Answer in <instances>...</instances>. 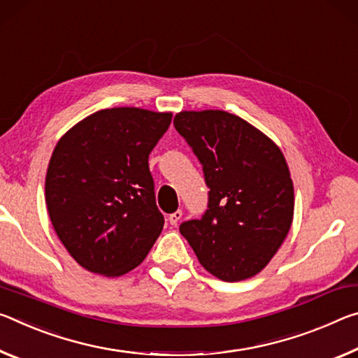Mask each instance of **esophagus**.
<instances>
[{"instance_id": "34e87169", "label": "esophagus", "mask_w": 358, "mask_h": 358, "mask_svg": "<svg viewBox=\"0 0 358 358\" xmlns=\"http://www.w3.org/2000/svg\"><path fill=\"white\" fill-rule=\"evenodd\" d=\"M180 219H182V210H180V209H178L176 213L168 215V220H169V224H171V225H178V222Z\"/></svg>"}]
</instances>
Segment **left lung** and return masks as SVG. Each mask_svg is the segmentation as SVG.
I'll return each instance as SVG.
<instances>
[{"mask_svg": "<svg viewBox=\"0 0 358 358\" xmlns=\"http://www.w3.org/2000/svg\"><path fill=\"white\" fill-rule=\"evenodd\" d=\"M174 127L200 160L208 185L201 219L179 231L215 278L255 276L284 243L294 219V184L282 152L225 110H182Z\"/></svg>", "mask_w": 358, "mask_h": 358, "instance_id": "left-lung-1", "label": "left lung"}]
</instances>
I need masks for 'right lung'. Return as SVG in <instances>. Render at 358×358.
<instances>
[{"label":"right lung","instance_id":"add662e5","mask_svg":"<svg viewBox=\"0 0 358 358\" xmlns=\"http://www.w3.org/2000/svg\"><path fill=\"white\" fill-rule=\"evenodd\" d=\"M171 113L101 109L58 141L45 176L49 217L80 266L103 276L136 268L163 230L149 154Z\"/></svg>","mask_w":358,"mask_h":358}]
</instances>
